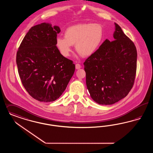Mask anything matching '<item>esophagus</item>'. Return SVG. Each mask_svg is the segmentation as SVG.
Here are the masks:
<instances>
[{
    "mask_svg": "<svg viewBox=\"0 0 153 153\" xmlns=\"http://www.w3.org/2000/svg\"><path fill=\"white\" fill-rule=\"evenodd\" d=\"M81 65L79 64H76V69H80L81 68Z\"/></svg>",
    "mask_w": 153,
    "mask_h": 153,
    "instance_id": "obj_1",
    "label": "esophagus"
}]
</instances>
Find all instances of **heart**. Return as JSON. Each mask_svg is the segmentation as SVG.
<instances>
[{
	"label": "heart",
	"instance_id": "obj_1",
	"mask_svg": "<svg viewBox=\"0 0 153 153\" xmlns=\"http://www.w3.org/2000/svg\"><path fill=\"white\" fill-rule=\"evenodd\" d=\"M103 26L99 23H83L68 27L64 36L56 39V45L64 57H68L75 44L76 51L84 57L93 55L104 38Z\"/></svg>",
	"mask_w": 153,
	"mask_h": 153
}]
</instances>
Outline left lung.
<instances>
[{"label": "left lung", "mask_w": 153, "mask_h": 153, "mask_svg": "<svg viewBox=\"0 0 153 153\" xmlns=\"http://www.w3.org/2000/svg\"><path fill=\"white\" fill-rule=\"evenodd\" d=\"M114 40L106 39L84 62L91 97L100 105H111L125 98L136 75L137 52L134 43L115 23Z\"/></svg>", "instance_id": "left-lung-1"}]
</instances>
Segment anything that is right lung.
Instances as JSON below:
<instances>
[{"instance_id":"1","label":"right lung","mask_w":153,"mask_h":153,"mask_svg":"<svg viewBox=\"0 0 153 153\" xmlns=\"http://www.w3.org/2000/svg\"><path fill=\"white\" fill-rule=\"evenodd\" d=\"M58 26L43 23L31 27L16 53L19 77L32 98L44 102L61 96L74 75L73 61L61 55L56 45Z\"/></svg>"}]
</instances>
